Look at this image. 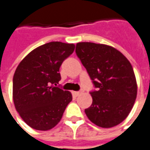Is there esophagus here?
Listing matches in <instances>:
<instances>
[{
  "mask_svg": "<svg viewBox=\"0 0 150 150\" xmlns=\"http://www.w3.org/2000/svg\"><path fill=\"white\" fill-rule=\"evenodd\" d=\"M82 93H83V91H75V92H74V94H75L77 96H80V95H81V94H82Z\"/></svg>",
  "mask_w": 150,
  "mask_h": 150,
  "instance_id": "obj_1",
  "label": "esophagus"
}]
</instances>
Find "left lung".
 Masks as SVG:
<instances>
[{"mask_svg": "<svg viewBox=\"0 0 150 150\" xmlns=\"http://www.w3.org/2000/svg\"><path fill=\"white\" fill-rule=\"evenodd\" d=\"M76 54L97 91L91 92L92 105L85 109L89 120L109 128L128 116L137 95L136 76L129 60L109 45L79 42Z\"/></svg>", "mask_w": 150, "mask_h": 150, "instance_id": "8db88e82", "label": "left lung"}]
</instances>
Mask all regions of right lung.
I'll use <instances>...</instances> for the list:
<instances>
[{
	"instance_id": "right-lung-1",
	"label": "right lung",
	"mask_w": 150,
	"mask_h": 150,
	"mask_svg": "<svg viewBox=\"0 0 150 150\" xmlns=\"http://www.w3.org/2000/svg\"><path fill=\"white\" fill-rule=\"evenodd\" d=\"M74 49V44L49 42L31 51L18 65L13 77L14 104L32 128H53L73 100L71 92L55 86L61 79L62 63Z\"/></svg>"
}]
</instances>
